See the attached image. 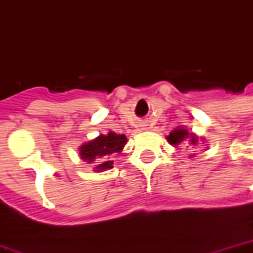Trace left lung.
<instances>
[{
    "label": "left lung",
    "mask_w": 253,
    "mask_h": 253,
    "mask_svg": "<svg viewBox=\"0 0 253 253\" xmlns=\"http://www.w3.org/2000/svg\"><path fill=\"white\" fill-rule=\"evenodd\" d=\"M186 138L190 139V145H196L197 143V138L193 134H188V131L184 130V128H181V127L170 132V135L168 136V141H169L170 145H179L181 142L186 141Z\"/></svg>",
    "instance_id": "left-lung-1"
}]
</instances>
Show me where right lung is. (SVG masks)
I'll list each match as a JSON object with an SVG mask.
<instances>
[{"label": "right lung", "mask_w": 253, "mask_h": 253, "mask_svg": "<svg viewBox=\"0 0 253 253\" xmlns=\"http://www.w3.org/2000/svg\"><path fill=\"white\" fill-rule=\"evenodd\" d=\"M126 142V136L121 134L118 135L115 132H108L107 135H99L96 139L87 142L80 147V157L84 162L95 165L98 170L111 169L114 161H110V155L114 153H121Z\"/></svg>", "instance_id": "1"}]
</instances>
